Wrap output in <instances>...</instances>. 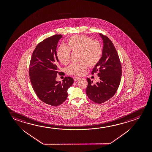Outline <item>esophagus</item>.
<instances>
[{
  "mask_svg": "<svg viewBox=\"0 0 152 152\" xmlns=\"http://www.w3.org/2000/svg\"><path fill=\"white\" fill-rule=\"evenodd\" d=\"M80 78L79 77H74V80L75 81H76V80H80Z\"/></svg>",
  "mask_w": 152,
  "mask_h": 152,
  "instance_id": "1",
  "label": "esophagus"
}]
</instances>
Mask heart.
Segmentation results:
<instances>
[{"instance_id": "1", "label": "heart", "mask_w": 152, "mask_h": 152, "mask_svg": "<svg viewBox=\"0 0 152 152\" xmlns=\"http://www.w3.org/2000/svg\"><path fill=\"white\" fill-rule=\"evenodd\" d=\"M71 51L79 52L78 59L80 62L72 64L66 69L68 74L80 76L87 69L88 65L94 67L100 62L103 53L101 43L85 35H76L67 40V46L61 45L58 48L57 57L64 65L69 62Z\"/></svg>"}]
</instances>
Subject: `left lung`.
Returning a JSON list of instances; mask_svg holds the SVG:
<instances>
[{
	"instance_id": "left-lung-1",
	"label": "left lung",
	"mask_w": 152,
	"mask_h": 152,
	"mask_svg": "<svg viewBox=\"0 0 152 152\" xmlns=\"http://www.w3.org/2000/svg\"><path fill=\"white\" fill-rule=\"evenodd\" d=\"M100 36L103 41L102 56L100 62L93 69L92 74L98 72L100 81L93 84L87 78L86 94L92 101L101 104L115 94L122 75V68L119 57L112 41L103 34Z\"/></svg>"
}]
</instances>
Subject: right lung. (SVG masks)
<instances>
[{
	"instance_id": "obj_1",
	"label": "right lung",
	"mask_w": 152,
	"mask_h": 152,
	"mask_svg": "<svg viewBox=\"0 0 152 152\" xmlns=\"http://www.w3.org/2000/svg\"><path fill=\"white\" fill-rule=\"evenodd\" d=\"M61 34L48 37L37 44L33 52L29 67L30 80L37 97L46 104L57 107L68 97V89L74 83L72 78L65 77L62 82L56 80L59 72L56 49Z\"/></svg>"
}]
</instances>
